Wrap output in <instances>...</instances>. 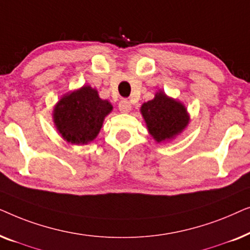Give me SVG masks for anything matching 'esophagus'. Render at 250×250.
I'll return each instance as SVG.
<instances>
[{
    "label": "esophagus",
    "mask_w": 250,
    "mask_h": 250,
    "mask_svg": "<svg viewBox=\"0 0 250 250\" xmlns=\"http://www.w3.org/2000/svg\"><path fill=\"white\" fill-rule=\"evenodd\" d=\"M118 108H119V110H121V112L127 114V112L131 111L132 105H131V104H129L128 100H126V99H124V100H122L121 102H119Z\"/></svg>",
    "instance_id": "1"
}]
</instances>
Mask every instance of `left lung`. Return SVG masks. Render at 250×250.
Listing matches in <instances>:
<instances>
[{
	"label": "left lung",
	"mask_w": 250,
	"mask_h": 250,
	"mask_svg": "<svg viewBox=\"0 0 250 250\" xmlns=\"http://www.w3.org/2000/svg\"><path fill=\"white\" fill-rule=\"evenodd\" d=\"M146 129L157 143L169 142L181 134L189 125L190 115L186 105L165 92H156L152 100L140 108Z\"/></svg>",
	"instance_id": "8db88e82"
}]
</instances>
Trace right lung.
<instances>
[{
    "label": "right lung",
    "mask_w": 250,
    "mask_h": 250,
    "mask_svg": "<svg viewBox=\"0 0 250 250\" xmlns=\"http://www.w3.org/2000/svg\"><path fill=\"white\" fill-rule=\"evenodd\" d=\"M112 104L102 100L90 85L63 94L54 105L52 118L64 141L75 146L87 145L97 138Z\"/></svg>",
    "instance_id": "1"
}]
</instances>
